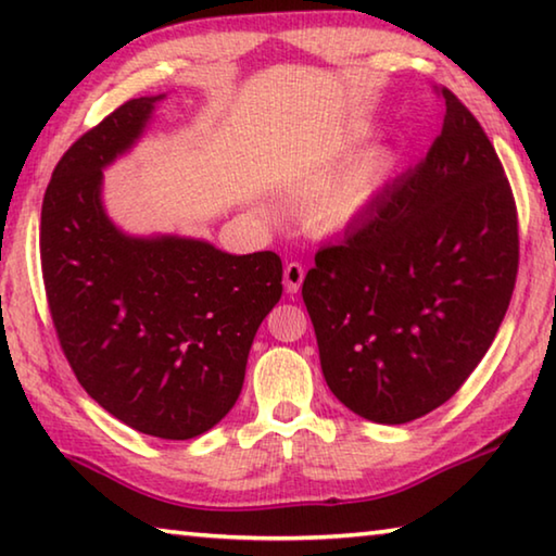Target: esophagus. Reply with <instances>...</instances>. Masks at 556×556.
<instances>
[{"instance_id":"esophagus-1","label":"esophagus","mask_w":556,"mask_h":556,"mask_svg":"<svg viewBox=\"0 0 556 556\" xmlns=\"http://www.w3.org/2000/svg\"><path fill=\"white\" fill-rule=\"evenodd\" d=\"M306 271L304 267L299 265V262H289V265L285 267V289L289 291V294H296V291L301 289V281H304Z\"/></svg>"}]
</instances>
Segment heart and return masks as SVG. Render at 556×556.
Here are the masks:
<instances>
[{"mask_svg": "<svg viewBox=\"0 0 556 556\" xmlns=\"http://www.w3.org/2000/svg\"><path fill=\"white\" fill-rule=\"evenodd\" d=\"M390 172V159L375 152L357 159L353 166L328 184L308 203V220L318 230H343L368 208Z\"/></svg>", "mask_w": 556, "mask_h": 556, "instance_id": "heart-1", "label": "heart"}]
</instances>
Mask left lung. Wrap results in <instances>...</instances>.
<instances>
[{"label":"left lung","instance_id":"left-lung-1","mask_svg":"<svg viewBox=\"0 0 556 556\" xmlns=\"http://www.w3.org/2000/svg\"><path fill=\"white\" fill-rule=\"evenodd\" d=\"M446 105L427 156L338 242L301 287L328 388L378 425L454 397L510 306L520 232L510 181L464 102Z\"/></svg>","mask_w":556,"mask_h":556}]
</instances>
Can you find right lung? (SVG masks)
<instances>
[{"label": "right lung", "instance_id": "1", "mask_svg": "<svg viewBox=\"0 0 556 556\" xmlns=\"http://www.w3.org/2000/svg\"><path fill=\"white\" fill-rule=\"evenodd\" d=\"M159 98L127 100L61 156L41 205L55 336L102 409L159 439H193L238 402L250 345L281 299L275 252L129 238L102 211V168L135 144Z\"/></svg>", "mask_w": 556, "mask_h": 556}]
</instances>
